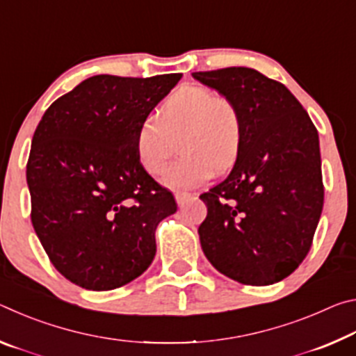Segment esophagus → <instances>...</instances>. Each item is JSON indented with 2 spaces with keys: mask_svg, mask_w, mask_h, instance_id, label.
<instances>
[{
  "mask_svg": "<svg viewBox=\"0 0 356 356\" xmlns=\"http://www.w3.org/2000/svg\"><path fill=\"white\" fill-rule=\"evenodd\" d=\"M174 196H176V201H177L179 206L182 207L184 204H185L186 201H188L193 195H191V193H186V191H177Z\"/></svg>",
  "mask_w": 356,
  "mask_h": 356,
  "instance_id": "obj_1",
  "label": "esophagus"
}]
</instances>
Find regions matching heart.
<instances>
[{"label":"heart","instance_id":"heart-1","mask_svg":"<svg viewBox=\"0 0 356 356\" xmlns=\"http://www.w3.org/2000/svg\"><path fill=\"white\" fill-rule=\"evenodd\" d=\"M177 138L182 155L168 168L163 182L171 188H193L237 161L245 141L242 110L212 89L196 84L179 88L156 118H144L138 125L135 150L144 171L150 176L163 172Z\"/></svg>","mask_w":356,"mask_h":356}]
</instances>
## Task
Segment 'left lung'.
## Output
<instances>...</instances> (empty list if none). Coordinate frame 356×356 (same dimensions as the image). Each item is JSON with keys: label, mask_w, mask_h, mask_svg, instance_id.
<instances>
[{"label": "left lung", "mask_w": 356, "mask_h": 356, "mask_svg": "<svg viewBox=\"0 0 356 356\" xmlns=\"http://www.w3.org/2000/svg\"><path fill=\"white\" fill-rule=\"evenodd\" d=\"M193 78L232 99L245 119L231 174L200 196L207 206L197 229L202 251L227 278L275 284L308 256L321 220L317 129L284 84L254 69L195 72Z\"/></svg>", "instance_id": "1"}]
</instances>
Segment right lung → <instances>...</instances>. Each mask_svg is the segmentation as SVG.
Here are the masks:
<instances>
[{"mask_svg": "<svg viewBox=\"0 0 356 356\" xmlns=\"http://www.w3.org/2000/svg\"><path fill=\"white\" fill-rule=\"evenodd\" d=\"M180 78L95 75L42 116L26 163L31 222L74 284L113 291L152 264L155 229L177 204L140 165L135 135Z\"/></svg>", "mask_w": 356, "mask_h": 356, "instance_id": "right-lung-1", "label": "right lung"}]
</instances>
